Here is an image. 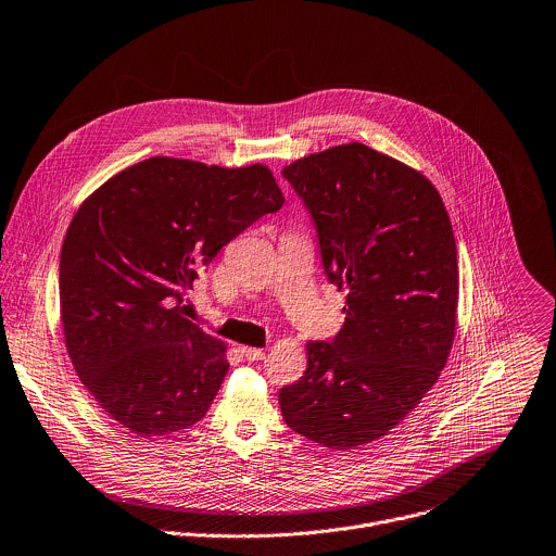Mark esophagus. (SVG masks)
<instances>
[{
	"instance_id": "obj_1",
	"label": "esophagus",
	"mask_w": 556,
	"mask_h": 556,
	"mask_svg": "<svg viewBox=\"0 0 556 556\" xmlns=\"http://www.w3.org/2000/svg\"><path fill=\"white\" fill-rule=\"evenodd\" d=\"M241 354L245 356V361H263V358H265V352H263V350L250 348V345H243V348H241Z\"/></svg>"
}]
</instances>
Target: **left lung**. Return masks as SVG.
<instances>
[{"mask_svg": "<svg viewBox=\"0 0 556 556\" xmlns=\"http://www.w3.org/2000/svg\"><path fill=\"white\" fill-rule=\"evenodd\" d=\"M317 232L343 328L308 341L304 376L280 389L291 430L332 450L387 434L437 382L454 339L456 243L437 189L363 143L282 169Z\"/></svg>", "mask_w": 556, "mask_h": 556, "instance_id": "1", "label": "left lung"}]
</instances>
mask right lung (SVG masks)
Returning <instances> with one entry per match:
<instances>
[{
  "label": "right lung",
  "mask_w": 556,
  "mask_h": 556,
  "mask_svg": "<svg viewBox=\"0 0 556 556\" xmlns=\"http://www.w3.org/2000/svg\"><path fill=\"white\" fill-rule=\"evenodd\" d=\"M263 165L141 161L74 215L61 252V317L72 363L100 406L141 437L200 421L228 371L224 341L185 317L217 252L282 208Z\"/></svg>",
  "instance_id": "obj_1"
}]
</instances>
